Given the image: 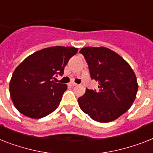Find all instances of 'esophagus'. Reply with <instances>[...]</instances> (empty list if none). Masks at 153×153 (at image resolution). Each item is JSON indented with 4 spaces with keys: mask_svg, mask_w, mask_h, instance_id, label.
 I'll return each instance as SVG.
<instances>
[{
    "mask_svg": "<svg viewBox=\"0 0 153 153\" xmlns=\"http://www.w3.org/2000/svg\"><path fill=\"white\" fill-rule=\"evenodd\" d=\"M70 85H72V86H75V85H77V83H75L74 82H71Z\"/></svg>",
    "mask_w": 153,
    "mask_h": 153,
    "instance_id": "esophagus-1",
    "label": "esophagus"
}]
</instances>
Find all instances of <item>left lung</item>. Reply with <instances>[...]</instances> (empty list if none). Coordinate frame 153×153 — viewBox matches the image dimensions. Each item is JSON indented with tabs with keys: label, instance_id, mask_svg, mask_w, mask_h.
<instances>
[{
	"label": "left lung",
	"instance_id": "1",
	"mask_svg": "<svg viewBox=\"0 0 153 153\" xmlns=\"http://www.w3.org/2000/svg\"><path fill=\"white\" fill-rule=\"evenodd\" d=\"M79 53L87 62L91 79L99 82L98 90L86 89L78 99L80 108L99 123L114 121L136 98L138 84L134 71L123 57L105 47H85Z\"/></svg>",
	"mask_w": 153,
	"mask_h": 153
}]
</instances>
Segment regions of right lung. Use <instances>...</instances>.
I'll list each match as a JSON object with an SVG mask.
<instances>
[{"label": "right lung", "mask_w": 153, "mask_h": 153, "mask_svg": "<svg viewBox=\"0 0 153 153\" xmlns=\"http://www.w3.org/2000/svg\"><path fill=\"white\" fill-rule=\"evenodd\" d=\"M74 47L53 46L27 56L12 74L10 96L16 108L31 119H41L59 105L68 85L54 82L56 74H64V67L75 55Z\"/></svg>", "instance_id": "add662e5"}]
</instances>
